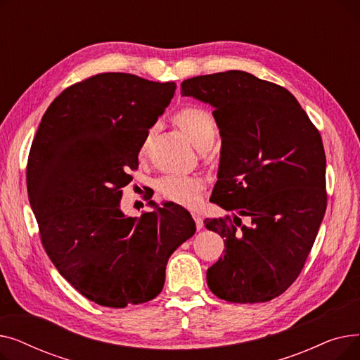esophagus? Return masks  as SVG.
Listing matches in <instances>:
<instances>
[{
    "label": "esophagus",
    "instance_id": "obj_1",
    "mask_svg": "<svg viewBox=\"0 0 360 360\" xmlns=\"http://www.w3.org/2000/svg\"><path fill=\"white\" fill-rule=\"evenodd\" d=\"M191 216H193V219L195 220V226H197V231L202 229V226H204V223H202L201 214H200V213H197V212H191Z\"/></svg>",
    "mask_w": 360,
    "mask_h": 360
}]
</instances>
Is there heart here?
I'll return each mask as SVG.
<instances>
[{"label": "heart", "mask_w": 360, "mask_h": 360, "mask_svg": "<svg viewBox=\"0 0 360 360\" xmlns=\"http://www.w3.org/2000/svg\"><path fill=\"white\" fill-rule=\"evenodd\" d=\"M175 121L190 137L193 144L197 148H201L207 143H213L217 134V125L214 118L209 110L200 106H186L182 108L176 115ZM153 128H150L140 144L139 155L140 158L147 155L148 144L153 136ZM204 188V181L200 176H179L167 175L162 178L158 184V191L163 200L191 207L198 201L200 193Z\"/></svg>", "instance_id": "b5f03b06"}]
</instances>
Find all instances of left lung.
Wrapping results in <instances>:
<instances>
[{
  "instance_id": "1",
  "label": "left lung",
  "mask_w": 360,
  "mask_h": 360,
  "mask_svg": "<svg viewBox=\"0 0 360 360\" xmlns=\"http://www.w3.org/2000/svg\"><path fill=\"white\" fill-rule=\"evenodd\" d=\"M181 94L214 108L221 158L210 201L236 213L204 220L226 247L207 285L233 304L271 300L304 269L327 209L319 131L288 89L245 71L184 80Z\"/></svg>"
}]
</instances>
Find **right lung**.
I'll return each mask as SVG.
<instances>
[{"label":"right lung","instance_id":"1","mask_svg":"<svg viewBox=\"0 0 360 360\" xmlns=\"http://www.w3.org/2000/svg\"><path fill=\"white\" fill-rule=\"evenodd\" d=\"M175 89L127 72L91 75L53 99L32 141L26 181L44 250L98 305L155 299L169 257L195 233L191 214L174 202L140 217L120 209L140 144Z\"/></svg>","mask_w":360,"mask_h":360}]
</instances>
